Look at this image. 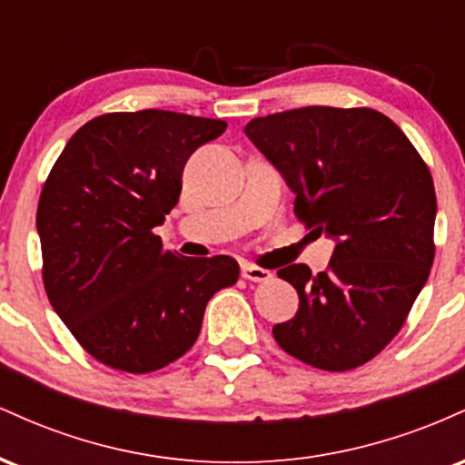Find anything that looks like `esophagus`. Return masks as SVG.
I'll return each mask as SVG.
<instances>
[{"mask_svg": "<svg viewBox=\"0 0 465 465\" xmlns=\"http://www.w3.org/2000/svg\"><path fill=\"white\" fill-rule=\"evenodd\" d=\"M240 273H242L244 280L249 282H269L271 277H273L271 271H266L262 266H255V264H242V271H240Z\"/></svg>", "mask_w": 465, "mask_h": 465, "instance_id": "esophagus-1", "label": "esophagus"}]
</instances>
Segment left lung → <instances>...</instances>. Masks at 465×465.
Listing matches in <instances>:
<instances>
[{"mask_svg":"<svg viewBox=\"0 0 465 465\" xmlns=\"http://www.w3.org/2000/svg\"><path fill=\"white\" fill-rule=\"evenodd\" d=\"M295 192V216L336 240L328 269L277 271L300 311L286 354L325 371L365 365L402 330L435 260V185L409 137L370 106H303L244 126Z\"/></svg>","mask_w":465,"mask_h":465,"instance_id":"8db88e82","label":"left lung"}]
</instances>
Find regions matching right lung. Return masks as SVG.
<instances>
[{"mask_svg": "<svg viewBox=\"0 0 465 465\" xmlns=\"http://www.w3.org/2000/svg\"><path fill=\"white\" fill-rule=\"evenodd\" d=\"M225 120L117 111L89 120L41 190L44 286L87 354L129 373L157 371L194 345L207 302L238 282L229 255L183 258L153 232L177 205L190 154Z\"/></svg>", "mask_w": 465, "mask_h": 465, "instance_id": "obj_1", "label": "right lung"}]
</instances>
